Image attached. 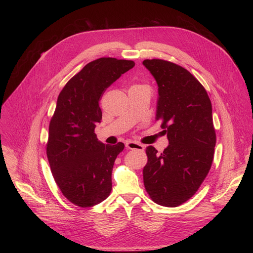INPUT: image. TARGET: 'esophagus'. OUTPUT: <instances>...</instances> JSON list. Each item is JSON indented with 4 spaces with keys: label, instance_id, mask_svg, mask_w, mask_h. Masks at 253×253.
<instances>
[{
    "label": "esophagus",
    "instance_id": "34e87169",
    "mask_svg": "<svg viewBox=\"0 0 253 253\" xmlns=\"http://www.w3.org/2000/svg\"><path fill=\"white\" fill-rule=\"evenodd\" d=\"M126 147H127V149H130V150H139V151L144 150V145H142V144H139L137 142H133V141L127 142Z\"/></svg>",
    "mask_w": 253,
    "mask_h": 253
}]
</instances>
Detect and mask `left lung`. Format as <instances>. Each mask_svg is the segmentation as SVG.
<instances>
[{
  "label": "left lung",
  "instance_id": "obj_1",
  "mask_svg": "<svg viewBox=\"0 0 253 253\" xmlns=\"http://www.w3.org/2000/svg\"><path fill=\"white\" fill-rule=\"evenodd\" d=\"M143 65L158 85L156 120L169 141L160 154L146 148L144 185L155 203L176 207L196 193L210 170L216 143L212 106L204 87L183 67L161 59Z\"/></svg>",
  "mask_w": 253,
  "mask_h": 253
}]
</instances>
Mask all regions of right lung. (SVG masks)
Returning <instances> with one entry per match:
<instances>
[{
	"instance_id": "right-lung-1",
	"label": "right lung",
	"mask_w": 253,
	"mask_h": 253,
	"mask_svg": "<svg viewBox=\"0 0 253 253\" xmlns=\"http://www.w3.org/2000/svg\"><path fill=\"white\" fill-rule=\"evenodd\" d=\"M135 66L133 61L100 58L88 63L59 94L49 125L47 157L63 195L91 207L110 195L112 170L124 144L105 145L95 134L105 90Z\"/></svg>"
}]
</instances>
